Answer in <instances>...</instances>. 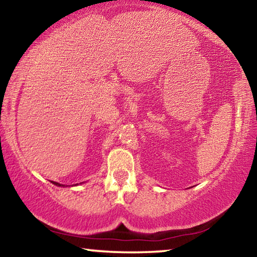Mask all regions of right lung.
Returning <instances> with one entry per match:
<instances>
[{
	"label": "right lung",
	"instance_id": "1",
	"mask_svg": "<svg viewBox=\"0 0 257 257\" xmlns=\"http://www.w3.org/2000/svg\"><path fill=\"white\" fill-rule=\"evenodd\" d=\"M52 184H54L55 186H59V187H61V186H63V185H61V184H59V182H55V181H52Z\"/></svg>",
	"mask_w": 257,
	"mask_h": 257
}]
</instances>
